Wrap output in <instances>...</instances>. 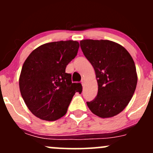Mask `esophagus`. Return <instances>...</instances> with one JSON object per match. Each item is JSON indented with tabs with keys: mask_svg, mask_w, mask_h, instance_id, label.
Here are the masks:
<instances>
[{
	"mask_svg": "<svg viewBox=\"0 0 153 153\" xmlns=\"http://www.w3.org/2000/svg\"><path fill=\"white\" fill-rule=\"evenodd\" d=\"M81 82H82V85H84V84H85V78H82V80H81Z\"/></svg>",
	"mask_w": 153,
	"mask_h": 153,
	"instance_id": "obj_1",
	"label": "esophagus"
}]
</instances>
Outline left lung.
Segmentation results:
<instances>
[{
  "instance_id": "8db88e82",
  "label": "left lung",
  "mask_w": 153,
  "mask_h": 153,
  "mask_svg": "<svg viewBox=\"0 0 153 153\" xmlns=\"http://www.w3.org/2000/svg\"><path fill=\"white\" fill-rule=\"evenodd\" d=\"M80 44L98 82L97 96L87 102L89 109L101 118L119 114L129 103L137 83L132 57L124 47L109 40L84 39Z\"/></svg>"
}]
</instances>
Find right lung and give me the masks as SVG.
<instances>
[{
    "mask_svg": "<svg viewBox=\"0 0 153 153\" xmlns=\"http://www.w3.org/2000/svg\"><path fill=\"white\" fill-rule=\"evenodd\" d=\"M77 41L44 44L28 56L19 76V88L26 106L38 118L55 121L66 114L73 96L82 92L72 82L66 66L77 55Z\"/></svg>",
    "mask_w": 153,
    "mask_h": 153,
    "instance_id": "right-lung-1",
    "label": "right lung"
}]
</instances>
